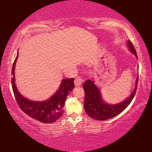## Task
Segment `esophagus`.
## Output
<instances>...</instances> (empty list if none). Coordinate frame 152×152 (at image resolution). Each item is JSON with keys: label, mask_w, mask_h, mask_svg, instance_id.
Instances as JSON below:
<instances>
[{"label": "esophagus", "mask_w": 152, "mask_h": 152, "mask_svg": "<svg viewBox=\"0 0 152 152\" xmlns=\"http://www.w3.org/2000/svg\"><path fill=\"white\" fill-rule=\"evenodd\" d=\"M83 82H84V80L82 78H80V76H78V77H77L75 80H74V84H75L76 86H79L81 85Z\"/></svg>", "instance_id": "esophagus-1"}]
</instances>
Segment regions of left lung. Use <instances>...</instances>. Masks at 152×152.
I'll use <instances>...</instances> for the list:
<instances>
[{
    "mask_svg": "<svg viewBox=\"0 0 152 152\" xmlns=\"http://www.w3.org/2000/svg\"><path fill=\"white\" fill-rule=\"evenodd\" d=\"M127 47L136 58H137V53L131 41L127 42ZM138 83V75L135 81V88L132 94L125 101L117 104H109L102 99L101 92L96 84L94 80H87L83 84V88L85 93L84 101V107L86 114L92 119L104 121L113 118L123 111L129 104L131 103L134 97Z\"/></svg>",
    "mask_w": 152,
    "mask_h": 152,
    "instance_id": "obj_1",
    "label": "left lung"
}]
</instances>
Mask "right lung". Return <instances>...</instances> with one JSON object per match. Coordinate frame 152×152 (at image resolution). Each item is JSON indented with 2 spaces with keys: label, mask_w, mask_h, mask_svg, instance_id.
<instances>
[{
  "label": "right lung",
  "mask_w": 152,
  "mask_h": 152,
  "mask_svg": "<svg viewBox=\"0 0 152 152\" xmlns=\"http://www.w3.org/2000/svg\"><path fill=\"white\" fill-rule=\"evenodd\" d=\"M19 52L12 65V88L15 99L23 111L33 119L44 123H51L61 117L64 113L63 107L66 97L74 86V78H66L61 80L58 91L50 99L43 101H33L23 96L18 91L15 78V68Z\"/></svg>",
  "instance_id": "obj_1"
}]
</instances>
